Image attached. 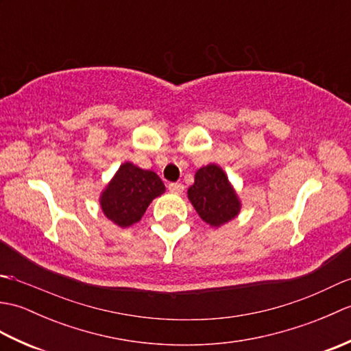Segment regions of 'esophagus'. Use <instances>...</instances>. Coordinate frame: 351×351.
Returning a JSON list of instances; mask_svg holds the SVG:
<instances>
[{
	"instance_id": "34e87169",
	"label": "esophagus",
	"mask_w": 351,
	"mask_h": 351,
	"mask_svg": "<svg viewBox=\"0 0 351 351\" xmlns=\"http://www.w3.org/2000/svg\"><path fill=\"white\" fill-rule=\"evenodd\" d=\"M169 190L171 193H175V195H181V193L184 191V185L180 182H171V184H169Z\"/></svg>"
}]
</instances>
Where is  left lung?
I'll return each mask as SVG.
<instances>
[{
	"label": "left lung",
	"mask_w": 351,
	"mask_h": 351,
	"mask_svg": "<svg viewBox=\"0 0 351 351\" xmlns=\"http://www.w3.org/2000/svg\"><path fill=\"white\" fill-rule=\"evenodd\" d=\"M189 200L199 217L211 228H220L238 217L241 199L219 164H206L195 175V184L187 191Z\"/></svg>",
	"instance_id": "left-lung-1"
}]
</instances>
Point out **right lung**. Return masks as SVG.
I'll use <instances>...</instances> for the list:
<instances>
[{
	"label": "right lung",
	"mask_w": 351,
	"mask_h": 351,
	"mask_svg": "<svg viewBox=\"0 0 351 351\" xmlns=\"http://www.w3.org/2000/svg\"><path fill=\"white\" fill-rule=\"evenodd\" d=\"M166 191L160 176L131 161L121 164L99 195L104 215L119 228H130L143 217L155 197Z\"/></svg>",
	"instance_id": "add662e5"
}]
</instances>
